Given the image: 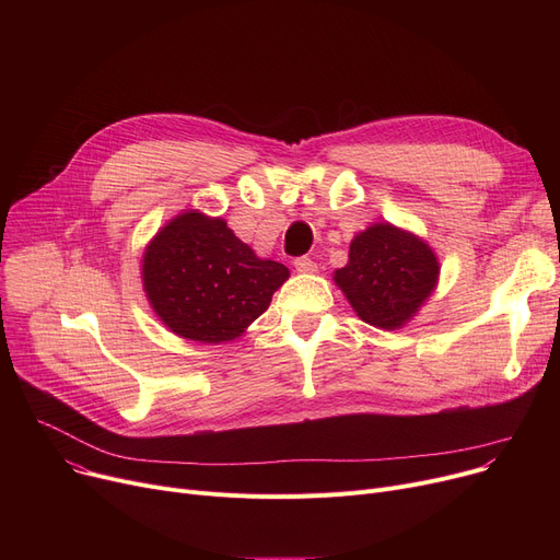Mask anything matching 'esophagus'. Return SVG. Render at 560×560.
Instances as JSON below:
<instances>
[{"label": "esophagus", "mask_w": 560, "mask_h": 560, "mask_svg": "<svg viewBox=\"0 0 560 560\" xmlns=\"http://www.w3.org/2000/svg\"><path fill=\"white\" fill-rule=\"evenodd\" d=\"M295 270L302 272V275H313L317 272V262L311 260L308 256H302V258H295Z\"/></svg>", "instance_id": "1"}]
</instances>
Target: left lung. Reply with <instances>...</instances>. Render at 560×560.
<instances>
[{"instance_id": "obj_1", "label": "left lung", "mask_w": 560, "mask_h": 560, "mask_svg": "<svg viewBox=\"0 0 560 560\" xmlns=\"http://www.w3.org/2000/svg\"><path fill=\"white\" fill-rule=\"evenodd\" d=\"M440 262L420 235L390 222L370 224L349 243V260L334 272L354 313L368 325L397 331L418 315L438 285Z\"/></svg>"}]
</instances>
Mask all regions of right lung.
I'll return each mask as SVG.
<instances>
[{"label": "right lung", "mask_w": 560, "mask_h": 560, "mask_svg": "<svg viewBox=\"0 0 560 560\" xmlns=\"http://www.w3.org/2000/svg\"><path fill=\"white\" fill-rule=\"evenodd\" d=\"M142 288L163 325L186 340L241 338L290 277L260 258L226 220L184 211L156 231L142 254Z\"/></svg>", "instance_id": "right-lung-1"}]
</instances>
